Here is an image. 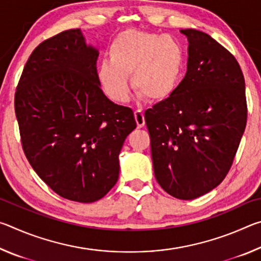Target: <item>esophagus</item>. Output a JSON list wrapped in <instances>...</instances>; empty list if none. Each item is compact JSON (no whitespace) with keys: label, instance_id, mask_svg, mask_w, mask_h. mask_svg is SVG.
I'll use <instances>...</instances> for the list:
<instances>
[{"label":"esophagus","instance_id":"1","mask_svg":"<svg viewBox=\"0 0 261 261\" xmlns=\"http://www.w3.org/2000/svg\"><path fill=\"white\" fill-rule=\"evenodd\" d=\"M135 118H136V123L138 127H143L145 125V117H144V113L141 110H136L135 112Z\"/></svg>","mask_w":261,"mask_h":261}]
</instances>
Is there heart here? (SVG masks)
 Listing matches in <instances>:
<instances>
[{
    "label": "heart",
    "mask_w": 261,
    "mask_h": 261,
    "mask_svg": "<svg viewBox=\"0 0 261 261\" xmlns=\"http://www.w3.org/2000/svg\"><path fill=\"white\" fill-rule=\"evenodd\" d=\"M109 60L99 64L98 78L110 100L124 103L130 98L129 74L138 95L160 102L174 94L184 65L180 43L170 35L129 29L114 39Z\"/></svg>",
    "instance_id": "obj_1"
}]
</instances>
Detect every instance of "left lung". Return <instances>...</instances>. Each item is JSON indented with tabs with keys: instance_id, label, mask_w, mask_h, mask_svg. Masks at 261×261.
Segmentation results:
<instances>
[{
	"instance_id": "8db88e82",
	"label": "left lung",
	"mask_w": 261,
	"mask_h": 261,
	"mask_svg": "<svg viewBox=\"0 0 261 261\" xmlns=\"http://www.w3.org/2000/svg\"><path fill=\"white\" fill-rule=\"evenodd\" d=\"M189 40L188 71L174 94L145 112L154 175L177 199L218 187L230 170L247 120L245 81L230 51L200 31Z\"/></svg>"
}]
</instances>
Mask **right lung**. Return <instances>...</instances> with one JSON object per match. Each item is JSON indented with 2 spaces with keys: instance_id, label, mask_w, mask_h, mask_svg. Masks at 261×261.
Returning a JSON list of instances; mask_svg holds the SVG:
<instances>
[{
  "instance_id": "obj_1",
  "label": "right lung",
  "mask_w": 261,
  "mask_h": 261,
  "mask_svg": "<svg viewBox=\"0 0 261 261\" xmlns=\"http://www.w3.org/2000/svg\"><path fill=\"white\" fill-rule=\"evenodd\" d=\"M98 56L81 29L63 31L32 51L15 93L26 159L53 191L77 202L99 200L116 184L118 155L137 126L134 112L100 88Z\"/></svg>"
}]
</instances>
